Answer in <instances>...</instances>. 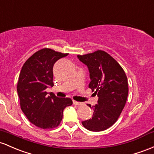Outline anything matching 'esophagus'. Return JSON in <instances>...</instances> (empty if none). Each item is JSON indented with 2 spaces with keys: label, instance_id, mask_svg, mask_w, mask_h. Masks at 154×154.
<instances>
[{
  "label": "esophagus",
  "instance_id": "obj_1",
  "mask_svg": "<svg viewBox=\"0 0 154 154\" xmlns=\"http://www.w3.org/2000/svg\"><path fill=\"white\" fill-rule=\"evenodd\" d=\"M73 104H75V105H81V104H82V103L77 102V101H73Z\"/></svg>",
  "mask_w": 154,
  "mask_h": 154
}]
</instances>
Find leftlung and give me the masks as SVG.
<instances>
[{
    "label": "left lung",
    "mask_w": 154,
    "mask_h": 154,
    "mask_svg": "<svg viewBox=\"0 0 154 154\" xmlns=\"http://www.w3.org/2000/svg\"><path fill=\"white\" fill-rule=\"evenodd\" d=\"M77 58L88 68V87L99 97L95 106L87 104L94 109V114L82 124L90 131H104L117 121L124 108L129 93L127 77L120 64L102 50L77 55Z\"/></svg>",
    "instance_id": "left-lung-1"
}]
</instances>
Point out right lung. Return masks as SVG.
<instances>
[{
  "label": "right lung",
  "mask_w": 154,
  "mask_h": 154,
  "mask_svg": "<svg viewBox=\"0 0 154 154\" xmlns=\"http://www.w3.org/2000/svg\"><path fill=\"white\" fill-rule=\"evenodd\" d=\"M68 55L49 48L35 52L25 61L17 82L20 107L30 123L43 129L57 127L63 118V109L72 104L70 98L49 96L46 89L53 84V66Z\"/></svg>",
  "instance_id": "1"
}]
</instances>
